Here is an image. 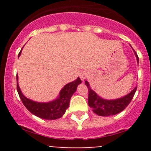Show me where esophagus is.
<instances>
[{
    "mask_svg": "<svg viewBox=\"0 0 151 151\" xmlns=\"http://www.w3.org/2000/svg\"><path fill=\"white\" fill-rule=\"evenodd\" d=\"M86 77H87V75H86V73H84V72H83V73L81 74L80 78H81V80H84V79H85Z\"/></svg>",
    "mask_w": 151,
    "mask_h": 151,
    "instance_id": "obj_1",
    "label": "esophagus"
}]
</instances>
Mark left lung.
Listing matches in <instances>:
<instances>
[{
  "label": "left lung",
  "instance_id": "obj_1",
  "mask_svg": "<svg viewBox=\"0 0 151 151\" xmlns=\"http://www.w3.org/2000/svg\"><path fill=\"white\" fill-rule=\"evenodd\" d=\"M134 52L136 56L137 62H138V55L136 52L134 51ZM85 84L87 86L88 91H89V94H88L89 106L93 109V111L95 114L99 116H113L124 111L131 101L137 89L136 86L129 94L122 98L114 100H106L98 96L96 92H94L90 88L88 81H85Z\"/></svg>",
  "mask_w": 151,
  "mask_h": 151
}]
</instances>
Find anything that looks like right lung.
<instances>
[{
    "label": "right lung",
    "instance_id": "obj_1",
    "mask_svg": "<svg viewBox=\"0 0 151 151\" xmlns=\"http://www.w3.org/2000/svg\"><path fill=\"white\" fill-rule=\"evenodd\" d=\"M21 51L18 54L20 57ZM18 74L17 79V91L20 99L26 109L36 116L47 120H55L61 118L66 111V109L70 105V99L72 94L77 90V86L81 82L80 78L78 77L75 81L69 83L62 88L60 91V96L55 101L47 102V103H39L28 99L22 94L18 86Z\"/></svg>",
    "mask_w": 151,
    "mask_h": 151
}]
</instances>
